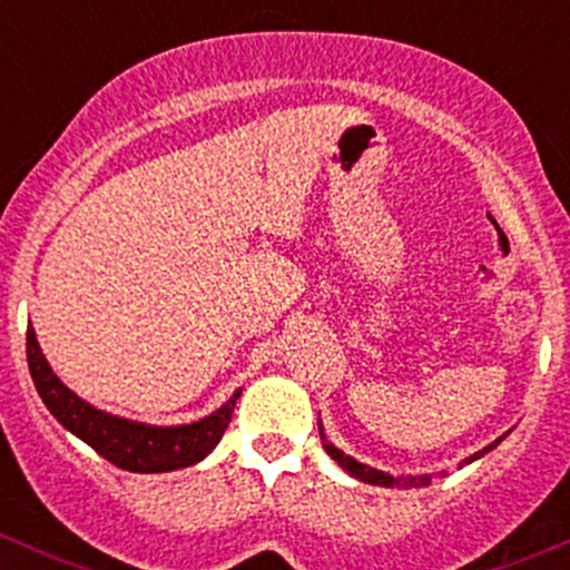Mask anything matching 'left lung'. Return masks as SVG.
Returning a JSON list of instances; mask_svg holds the SVG:
<instances>
[{"instance_id": "8db88e82", "label": "left lung", "mask_w": 570, "mask_h": 570, "mask_svg": "<svg viewBox=\"0 0 570 570\" xmlns=\"http://www.w3.org/2000/svg\"><path fill=\"white\" fill-rule=\"evenodd\" d=\"M320 439H322V446H325L327 455H331L333 461H336L338 465H342L344 471H350V474H353L355 480H361V482H372V485H386V488H396V485H405V488H424V485H430V480H433V476H430V474H419V476H392V474H383V471L370 469V465L358 463V461H355V458L344 455L342 450H336V446H333L331 441L325 439V433H322V428H320ZM502 439H504V435H502ZM502 439H497V441H493V444H488L485 450H480V452H476V455L465 458L463 463H471V461H476V458L485 455V452H491L493 446L502 444Z\"/></svg>"}]
</instances>
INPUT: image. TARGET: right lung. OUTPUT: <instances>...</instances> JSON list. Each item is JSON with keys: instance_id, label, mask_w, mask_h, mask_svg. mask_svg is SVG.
Here are the masks:
<instances>
[{"instance_id": "right-lung-1", "label": "right lung", "mask_w": 570, "mask_h": 570, "mask_svg": "<svg viewBox=\"0 0 570 570\" xmlns=\"http://www.w3.org/2000/svg\"><path fill=\"white\" fill-rule=\"evenodd\" d=\"M27 364H30L32 383L51 416L85 444L94 446L109 463L126 471H137V474H159V471L184 469V465L204 461L226 433L239 396V392H234L220 411L200 422L178 424V428H151V424L129 422V419L96 411L94 405L79 400L71 389L62 386V381L51 372L40 353L32 325H27Z\"/></svg>"}]
</instances>
